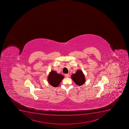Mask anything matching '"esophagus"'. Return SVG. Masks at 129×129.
I'll use <instances>...</instances> for the list:
<instances>
[{
  "instance_id": "1",
  "label": "esophagus",
  "mask_w": 129,
  "mask_h": 129,
  "mask_svg": "<svg viewBox=\"0 0 129 129\" xmlns=\"http://www.w3.org/2000/svg\"><path fill=\"white\" fill-rule=\"evenodd\" d=\"M65 77H67V78H68L70 77V75L69 74H65Z\"/></svg>"
}]
</instances>
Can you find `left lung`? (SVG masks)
Segmentation results:
<instances>
[{"instance_id": "8db88e82", "label": "left lung", "mask_w": 129, "mask_h": 129, "mask_svg": "<svg viewBox=\"0 0 129 129\" xmlns=\"http://www.w3.org/2000/svg\"><path fill=\"white\" fill-rule=\"evenodd\" d=\"M71 76L72 80L77 85H82L85 82L84 74L81 70H78L75 73L72 74Z\"/></svg>"}]
</instances>
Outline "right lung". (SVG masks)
Segmentation results:
<instances>
[{"instance_id":"obj_1","label":"right lung","mask_w":129,"mask_h":129,"mask_svg":"<svg viewBox=\"0 0 129 129\" xmlns=\"http://www.w3.org/2000/svg\"><path fill=\"white\" fill-rule=\"evenodd\" d=\"M64 78V76L60 74L57 73L55 71H51L48 76V82L49 84L54 87H58L62 80Z\"/></svg>"}]
</instances>
